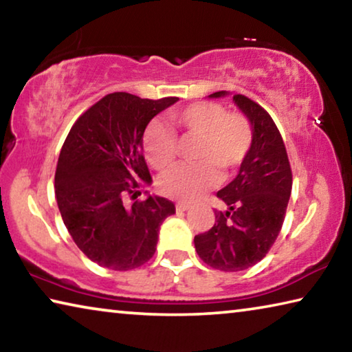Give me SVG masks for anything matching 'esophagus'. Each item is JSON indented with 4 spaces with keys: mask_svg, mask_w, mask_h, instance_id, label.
<instances>
[{
    "mask_svg": "<svg viewBox=\"0 0 352 352\" xmlns=\"http://www.w3.org/2000/svg\"><path fill=\"white\" fill-rule=\"evenodd\" d=\"M175 208H177L178 212H183V211H188L189 208H190V205H188V204H177Z\"/></svg>",
    "mask_w": 352,
    "mask_h": 352,
    "instance_id": "34e87169",
    "label": "esophagus"
}]
</instances>
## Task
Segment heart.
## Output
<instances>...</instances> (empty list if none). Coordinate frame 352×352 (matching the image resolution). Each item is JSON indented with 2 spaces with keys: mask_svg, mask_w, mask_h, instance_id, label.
<instances>
[{
  "mask_svg": "<svg viewBox=\"0 0 352 352\" xmlns=\"http://www.w3.org/2000/svg\"><path fill=\"white\" fill-rule=\"evenodd\" d=\"M170 121L184 136L200 141L195 162L182 166L158 182L160 192L166 197L192 201L220 180L217 169L233 172L243 163L253 141L252 126L239 113H228L216 102H195L170 113ZM147 162L157 170H169L175 164L177 140L166 124L153 121L142 136Z\"/></svg>",
  "mask_w": 352,
  "mask_h": 352,
  "instance_id": "b5f03b06",
  "label": "heart"
}]
</instances>
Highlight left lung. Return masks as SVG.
<instances>
[{
	"label": "left lung",
	"mask_w": 352,
	"mask_h": 352,
	"mask_svg": "<svg viewBox=\"0 0 352 352\" xmlns=\"http://www.w3.org/2000/svg\"><path fill=\"white\" fill-rule=\"evenodd\" d=\"M230 96L217 91L208 98ZM233 102L252 126L253 141L233 182L217 192L226 211H216L210 231L194 237L201 261L222 272H241L259 262L281 231L292 192L285 146L269 113L242 94Z\"/></svg>",
	"instance_id": "8db88e82"
}]
</instances>
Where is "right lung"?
I'll return each mask as SVG.
<instances>
[{"mask_svg":"<svg viewBox=\"0 0 352 352\" xmlns=\"http://www.w3.org/2000/svg\"><path fill=\"white\" fill-rule=\"evenodd\" d=\"M178 98L141 99L107 94L77 119L56 170V199L63 223L87 258L110 270L141 267L157 250L160 226L175 205L160 195L127 205L152 183L142 157L147 124Z\"/></svg>","mask_w":352,"mask_h":352,"instance_id":"add662e5","label":"right lung"}]
</instances>
